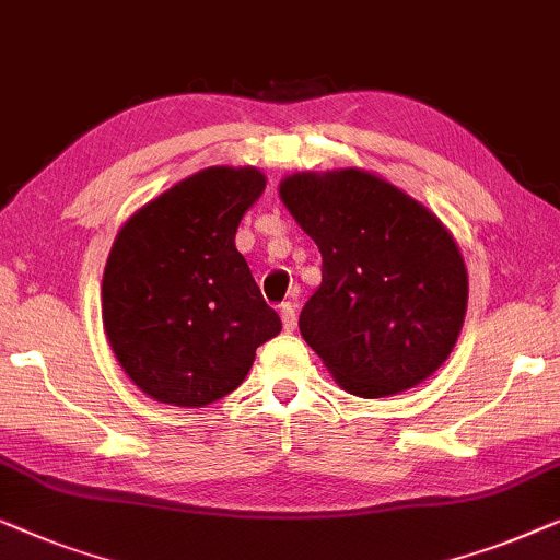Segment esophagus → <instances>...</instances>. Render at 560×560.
<instances>
[{"label":"esophagus","mask_w":560,"mask_h":560,"mask_svg":"<svg viewBox=\"0 0 560 560\" xmlns=\"http://www.w3.org/2000/svg\"><path fill=\"white\" fill-rule=\"evenodd\" d=\"M281 322H283V329H287V332H291V329L296 327V310L291 302L281 304Z\"/></svg>","instance_id":"esophagus-1"}]
</instances>
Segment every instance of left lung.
<instances>
[{
  "label": "left lung",
  "instance_id": "1",
  "mask_svg": "<svg viewBox=\"0 0 560 560\" xmlns=\"http://www.w3.org/2000/svg\"><path fill=\"white\" fill-rule=\"evenodd\" d=\"M279 192L322 254V283L299 314L306 345L362 398L427 381L467 312V269L441 220L360 170L302 172Z\"/></svg>",
  "mask_w": 560,
  "mask_h": 560
}]
</instances>
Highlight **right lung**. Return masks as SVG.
<instances>
[{
	"label": "right lung",
	"mask_w": 560,
	"mask_h": 560,
	"mask_svg": "<svg viewBox=\"0 0 560 560\" xmlns=\"http://www.w3.org/2000/svg\"><path fill=\"white\" fill-rule=\"evenodd\" d=\"M254 167H208L133 212L104 271V327L116 360L160 404L228 396L256 348L281 332L235 231L261 198Z\"/></svg>",
	"instance_id": "right-lung-1"
}]
</instances>
